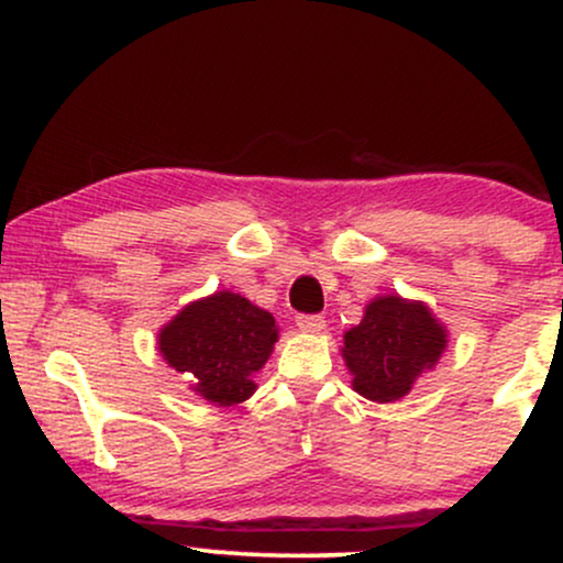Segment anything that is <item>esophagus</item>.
I'll use <instances>...</instances> for the list:
<instances>
[{
  "mask_svg": "<svg viewBox=\"0 0 563 563\" xmlns=\"http://www.w3.org/2000/svg\"><path fill=\"white\" fill-rule=\"evenodd\" d=\"M296 325H299V331L303 333H320L322 328H325V320H322L320 314H299V318H296Z\"/></svg>",
  "mask_w": 563,
  "mask_h": 563,
  "instance_id": "34e87169",
  "label": "esophagus"
}]
</instances>
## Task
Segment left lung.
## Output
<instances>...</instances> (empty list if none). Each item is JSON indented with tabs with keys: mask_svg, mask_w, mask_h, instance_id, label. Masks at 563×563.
I'll return each instance as SVG.
<instances>
[{
	"mask_svg": "<svg viewBox=\"0 0 563 563\" xmlns=\"http://www.w3.org/2000/svg\"><path fill=\"white\" fill-rule=\"evenodd\" d=\"M448 346V331L423 301L378 296L363 320L344 333V363L354 391L373 402H394L431 371Z\"/></svg>",
	"mask_w": 563,
	"mask_h": 563,
	"instance_id": "obj_1",
	"label": "left lung"
}]
</instances>
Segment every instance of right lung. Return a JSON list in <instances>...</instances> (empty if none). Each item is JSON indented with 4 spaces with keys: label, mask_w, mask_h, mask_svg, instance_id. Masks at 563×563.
<instances>
[{
    "label": "right lung",
    "mask_w": 563,
    "mask_h": 563,
    "mask_svg": "<svg viewBox=\"0 0 563 563\" xmlns=\"http://www.w3.org/2000/svg\"><path fill=\"white\" fill-rule=\"evenodd\" d=\"M275 341L273 314L232 290L187 303L158 333L166 363L190 380L198 397L219 407L254 394V373L269 360Z\"/></svg>",
    "instance_id": "obj_1"
}]
</instances>
